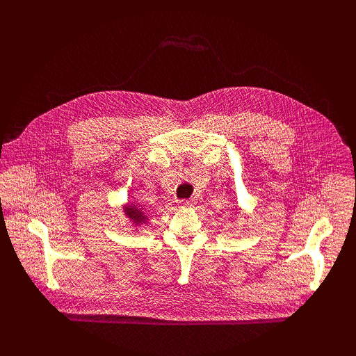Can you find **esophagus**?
Masks as SVG:
<instances>
[{
    "mask_svg": "<svg viewBox=\"0 0 356 356\" xmlns=\"http://www.w3.org/2000/svg\"><path fill=\"white\" fill-rule=\"evenodd\" d=\"M177 204H179V208H189L195 204V199H181L177 202Z\"/></svg>",
    "mask_w": 356,
    "mask_h": 356,
    "instance_id": "obj_1",
    "label": "esophagus"
}]
</instances>
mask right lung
<instances>
[{"label": "right lung", "instance_id": "obj_1", "mask_svg": "<svg viewBox=\"0 0 356 356\" xmlns=\"http://www.w3.org/2000/svg\"><path fill=\"white\" fill-rule=\"evenodd\" d=\"M124 212L131 220H133V223H136V225H141V223L147 222V215L143 212V208H138L134 203L127 204Z\"/></svg>", "mask_w": 356, "mask_h": 356}]
</instances>
